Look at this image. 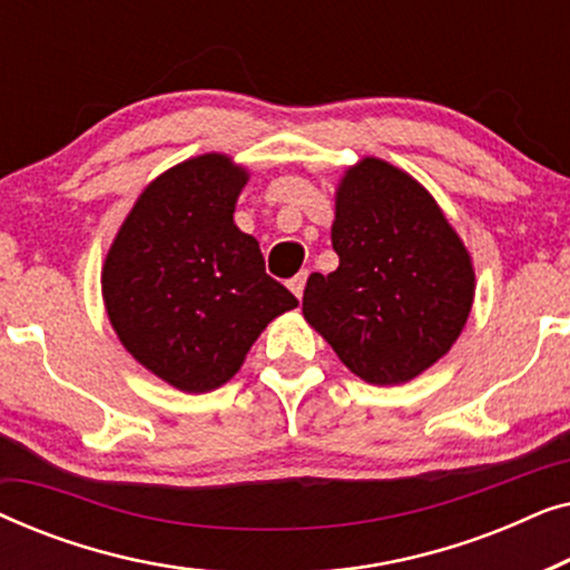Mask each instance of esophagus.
<instances>
[{
  "instance_id": "esophagus-1",
  "label": "esophagus",
  "mask_w": 570,
  "mask_h": 570,
  "mask_svg": "<svg viewBox=\"0 0 570 570\" xmlns=\"http://www.w3.org/2000/svg\"><path fill=\"white\" fill-rule=\"evenodd\" d=\"M306 279H308V272H298L291 283H287V287H291L295 298H303V287H306Z\"/></svg>"
}]
</instances>
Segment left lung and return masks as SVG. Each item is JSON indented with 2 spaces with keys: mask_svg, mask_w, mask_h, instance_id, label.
Returning a JSON list of instances; mask_svg holds the SVG:
<instances>
[{
  "mask_svg": "<svg viewBox=\"0 0 570 570\" xmlns=\"http://www.w3.org/2000/svg\"><path fill=\"white\" fill-rule=\"evenodd\" d=\"M340 267L308 277L303 316L368 384H404L443 357L474 301L470 252L404 170L363 158L337 189Z\"/></svg>",
  "mask_w": 570,
  "mask_h": 570,
  "instance_id": "8db88e82",
  "label": "left lung"
}]
</instances>
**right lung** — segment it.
Segmentation results:
<instances>
[{"mask_svg": "<svg viewBox=\"0 0 570 570\" xmlns=\"http://www.w3.org/2000/svg\"><path fill=\"white\" fill-rule=\"evenodd\" d=\"M246 181L220 153L178 163L139 194L108 248L100 285L114 332L181 392L230 381L264 326L298 306L233 223Z\"/></svg>", "mask_w": 570, "mask_h": 570, "instance_id": "right-lung-1", "label": "right lung"}]
</instances>
